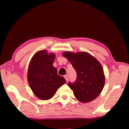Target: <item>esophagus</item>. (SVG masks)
I'll use <instances>...</instances> for the list:
<instances>
[{
    "instance_id": "34e87169",
    "label": "esophagus",
    "mask_w": 129,
    "mask_h": 129,
    "mask_svg": "<svg viewBox=\"0 0 129 129\" xmlns=\"http://www.w3.org/2000/svg\"><path fill=\"white\" fill-rule=\"evenodd\" d=\"M64 78H65V79L66 80V81H67V80H68V75H65L64 76Z\"/></svg>"
}]
</instances>
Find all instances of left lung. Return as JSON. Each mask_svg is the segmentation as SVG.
I'll list each match as a JSON object with an SVG mask.
<instances>
[{
    "instance_id": "left-lung-1",
    "label": "left lung",
    "mask_w": 129,
    "mask_h": 129,
    "mask_svg": "<svg viewBox=\"0 0 129 129\" xmlns=\"http://www.w3.org/2000/svg\"><path fill=\"white\" fill-rule=\"evenodd\" d=\"M62 55L71 62L77 72V79L68 83L76 99L81 102L92 101L102 91L105 82L103 69L100 63L89 53L66 51Z\"/></svg>"
}]
</instances>
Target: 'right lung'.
Returning <instances> with one entry per match:
<instances>
[{
	"label": "right lung",
	"mask_w": 129,
	"mask_h": 129,
	"mask_svg": "<svg viewBox=\"0 0 129 129\" xmlns=\"http://www.w3.org/2000/svg\"><path fill=\"white\" fill-rule=\"evenodd\" d=\"M55 54H49L41 50L33 56L28 67V83L35 95L42 100H49L66 83L64 78L58 75L53 66Z\"/></svg>",
	"instance_id": "obj_1"
}]
</instances>
